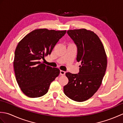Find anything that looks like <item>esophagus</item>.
Listing matches in <instances>:
<instances>
[{"instance_id": "34e87169", "label": "esophagus", "mask_w": 123, "mask_h": 123, "mask_svg": "<svg viewBox=\"0 0 123 123\" xmlns=\"http://www.w3.org/2000/svg\"><path fill=\"white\" fill-rule=\"evenodd\" d=\"M66 74V71H64L63 70H61L60 71V74L62 75H64Z\"/></svg>"}]
</instances>
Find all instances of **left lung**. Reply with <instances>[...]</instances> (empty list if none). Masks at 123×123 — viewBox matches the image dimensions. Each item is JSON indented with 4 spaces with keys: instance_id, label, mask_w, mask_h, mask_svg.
<instances>
[{
    "instance_id": "1",
    "label": "left lung",
    "mask_w": 123,
    "mask_h": 123,
    "mask_svg": "<svg viewBox=\"0 0 123 123\" xmlns=\"http://www.w3.org/2000/svg\"><path fill=\"white\" fill-rule=\"evenodd\" d=\"M77 45V60L81 62L78 74L67 72L64 94L72 100L82 102L95 94L102 83L107 65L104 46L97 35L85 28L67 31Z\"/></svg>"
}]
</instances>
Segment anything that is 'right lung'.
I'll list each match as a JSON object with an SVG mask.
<instances>
[{
    "mask_svg": "<svg viewBox=\"0 0 123 123\" xmlns=\"http://www.w3.org/2000/svg\"><path fill=\"white\" fill-rule=\"evenodd\" d=\"M66 32L36 29L18 43L13 62L16 79L20 90L28 97L45 95L51 83L59 75V69L46 66L40 61L51 54Z\"/></svg>",
    "mask_w": 123,
    "mask_h": 123,
    "instance_id": "obj_1",
    "label": "right lung"
}]
</instances>
